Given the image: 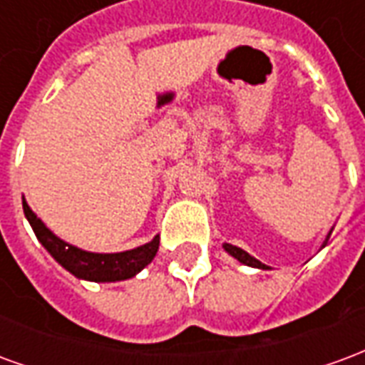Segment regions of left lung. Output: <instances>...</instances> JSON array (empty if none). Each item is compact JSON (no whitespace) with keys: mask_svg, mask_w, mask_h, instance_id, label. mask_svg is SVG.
I'll use <instances>...</instances> for the list:
<instances>
[{"mask_svg":"<svg viewBox=\"0 0 365 365\" xmlns=\"http://www.w3.org/2000/svg\"><path fill=\"white\" fill-rule=\"evenodd\" d=\"M225 250L230 254V256H235L238 262H242V264H246V266H252V268H262L266 269V266L262 264V262H258L254 256H250L248 252H245L242 248H237V246L232 245H225Z\"/></svg>","mask_w":365,"mask_h":365,"instance_id":"left-lung-1","label":"left lung"}]
</instances>
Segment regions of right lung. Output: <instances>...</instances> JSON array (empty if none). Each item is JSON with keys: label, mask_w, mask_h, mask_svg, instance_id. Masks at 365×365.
<instances>
[{"label": "right lung", "mask_w": 365, "mask_h": 365, "mask_svg": "<svg viewBox=\"0 0 365 365\" xmlns=\"http://www.w3.org/2000/svg\"><path fill=\"white\" fill-rule=\"evenodd\" d=\"M23 211L35 230L36 238L41 245L52 254V258L58 262L60 266L74 274L76 277L90 279V282H120L136 275L144 266H148L154 256L158 252L160 237H154L148 245L138 246L135 250L117 254H96L80 250L76 246L68 245L58 237H54L51 230L44 227V222L36 217L27 201L23 199Z\"/></svg>", "instance_id": "add662e5"}]
</instances>
